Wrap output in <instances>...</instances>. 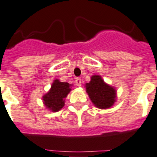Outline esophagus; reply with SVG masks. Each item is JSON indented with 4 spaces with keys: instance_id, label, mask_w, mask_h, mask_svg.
Segmentation results:
<instances>
[{
    "instance_id": "esophagus-1",
    "label": "esophagus",
    "mask_w": 157,
    "mask_h": 157,
    "mask_svg": "<svg viewBox=\"0 0 157 157\" xmlns=\"http://www.w3.org/2000/svg\"><path fill=\"white\" fill-rule=\"evenodd\" d=\"M75 83H76V85L78 86H81V84H82V81H81V78H75Z\"/></svg>"
}]
</instances>
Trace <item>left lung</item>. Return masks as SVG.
Segmentation results:
<instances>
[{"mask_svg":"<svg viewBox=\"0 0 157 157\" xmlns=\"http://www.w3.org/2000/svg\"><path fill=\"white\" fill-rule=\"evenodd\" d=\"M85 86L89 98L98 109H109L116 101L115 88L105 83L100 75L91 76V81L86 83Z\"/></svg>","mask_w":157,"mask_h":157,"instance_id":"8db88e82","label":"left lung"}]
</instances>
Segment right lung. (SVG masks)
<instances>
[{"instance_id": "obj_1", "label": "right lung", "mask_w": 157, "mask_h": 157, "mask_svg": "<svg viewBox=\"0 0 157 157\" xmlns=\"http://www.w3.org/2000/svg\"><path fill=\"white\" fill-rule=\"evenodd\" d=\"M71 86L68 82L54 80L49 91L43 96L44 104L48 109L52 112L61 110L65 105V98L71 91Z\"/></svg>"}]
</instances>
